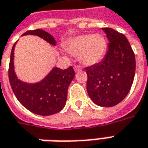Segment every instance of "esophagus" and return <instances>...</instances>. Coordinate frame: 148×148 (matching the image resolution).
<instances>
[{
	"mask_svg": "<svg viewBox=\"0 0 148 148\" xmlns=\"http://www.w3.org/2000/svg\"><path fill=\"white\" fill-rule=\"evenodd\" d=\"M81 69H82V67L81 66H79V65H76V66L74 67V71L76 72H80V71H81Z\"/></svg>",
	"mask_w": 148,
	"mask_h": 148,
	"instance_id": "34e87169",
	"label": "esophagus"
}]
</instances>
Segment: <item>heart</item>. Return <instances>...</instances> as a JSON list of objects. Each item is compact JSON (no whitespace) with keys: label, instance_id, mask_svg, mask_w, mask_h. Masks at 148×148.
Returning <instances> with one entry per match:
<instances>
[{"label":"heart","instance_id":"obj_1","mask_svg":"<svg viewBox=\"0 0 148 148\" xmlns=\"http://www.w3.org/2000/svg\"><path fill=\"white\" fill-rule=\"evenodd\" d=\"M67 49L73 55H78L80 62L92 66L100 62L107 50V41L100 34H82L72 38Z\"/></svg>","mask_w":148,"mask_h":148}]
</instances>
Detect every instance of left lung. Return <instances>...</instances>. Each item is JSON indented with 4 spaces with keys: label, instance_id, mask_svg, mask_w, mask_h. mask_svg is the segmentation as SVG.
<instances>
[{
    "label": "left lung",
    "instance_id": "1",
    "mask_svg": "<svg viewBox=\"0 0 148 148\" xmlns=\"http://www.w3.org/2000/svg\"><path fill=\"white\" fill-rule=\"evenodd\" d=\"M102 30L108 39V50L99 63L86 68L87 92L95 104L113 107L121 103L131 88L135 73V57L125 35L112 28Z\"/></svg>",
    "mask_w": 148,
    "mask_h": 148
}]
</instances>
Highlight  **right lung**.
<instances>
[{"label":"right lung","mask_w":148,"mask_h":148,"mask_svg":"<svg viewBox=\"0 0 148 148\" xmlns=\"http://www.w3.org/2000/svg\"><path fill=\"white\" fill-rule=\"evenodd\" d=\"M34 35L44 39L49 44L56 45V40L47 32L41 29L27 31L23 36ZM10 54L9 80L17 99L24 108L40 116H50L60 112L65 106L67 90L75 76L72 67L62 70L53 67L48 75L36 83H27L18 78L14 71V48Z\"/></svg>","instance_id":"obj_1"}]
</instances>
